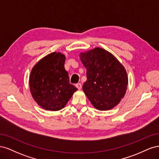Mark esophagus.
<instances>
[{"instance_id":"esophagus-1","label":"esophagus","mask_w":159,"mask_h":159,"mask_svg":"<svg viewBox=\"0 0 159 159\" xmlns=\"http://www.w3.org/2000/svg\"><path fill=\"white\" fill-rule=\"evenodd\" d=\"M75 87L78 89H81V88H82V85H81V84L80 83H78L77 84H75Z\"/></svg>"}]
</instances>
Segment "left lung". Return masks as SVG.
I'll return each instance as SVG.
<instances>
[{
	"instance_id": "1",
	"label": "left lung",
	"mask_w": 159,
	"mask_h": 159,
	"mask_svg": "<svg viewBox=\"0 0 159 159\" xmlns=\"http://www.w3.org/2000/svg\"><path fill=\"white\" fill-rule=\"evenodd\" d=\"M80 57L87 70L82 88L91 103L100 111L115 107L126 93L125 68L111 53L99 47L81 52Z\"/></svg>"
}]
</instances>
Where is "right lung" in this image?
Returning <instances> with one entry per match:
<instances>
[{
	"label": "right lung",
	"mask_w": 159,
	"mask_h": 159,
	"mask_svg": "<svg viewBox=\"0 0 159 159\" xmlns=\"http://www.w3.org/2000/svg\"><path fill=\"white\" fill-rule=\"evenodd\" d=\"M66 57L60 52H52L38 61L33 67L29 86L33 99L45 110L63 109L77 88L70 84L64 68Z\"/></svg>",
	"instance_id": "right-lung-1"
}]
</instances>
